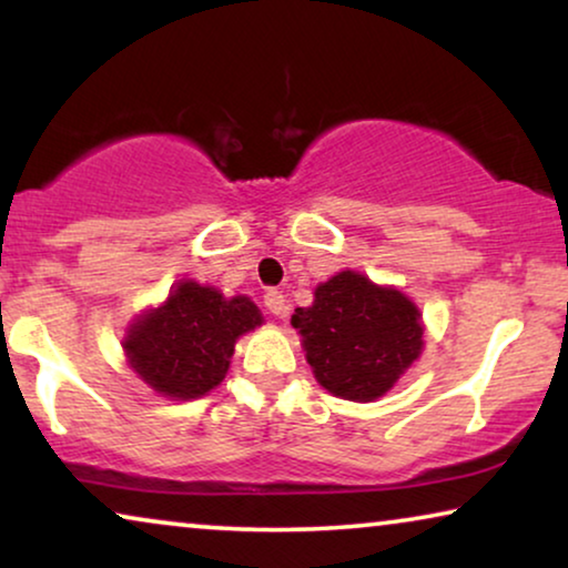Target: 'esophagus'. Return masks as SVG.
<instances>
[{
  "label": "esophagus",
  "mask_w": 568,
  "mask_h": 568,
  "mask_svg": "<svg viewBox=\"0 0 568 568\" xmlns=\"http://www.w3.org/2000/svg\"><path fill=\"white\" fill-rule=\"evenodd\" d=\"M263 302H266V307H268V313L271 315H284L286 313V300H284V294L282 292H266V297H263Z\"/></svg>",
  "instance_id": "1"
}]
</instances>
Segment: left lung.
Segmentation results:
<instances>
[{
    "mask_svg": "<svg viewBox=\"0 0 568 568\" xmlns=\"http://www.w3.org/2000/svg\"><path fill=\"white\" fill-rule=\"evenodd\" d=\"M292 328L321 387L356 403L383 398L424 352L416 302L352 268L317 284L313 305L294 310Z\"/></svg>",
    "mask_w": 568,
    "mask_h": 568,
    "instance_id": "1",
    "label": "left lung"
}]
</instances>
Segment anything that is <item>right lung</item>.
<instances>
[{"mask_svg":"<svg viewBox=\"0 0 568 568\" xmlns=\"http://www.w3.org/2000/svg\"><path fill=\"white\" fill-rule=\"evenodd\" d=\"M258 325L263 315L251 297H224L214 286L183 278L162 305L134 317L121 346L129 367L154 393L193 400L222 383L237 338Z\"/></svg>","mask_w":568,"mask_h":568,"instance_id":"add662e5","label":"right lung"}]
</instances>
